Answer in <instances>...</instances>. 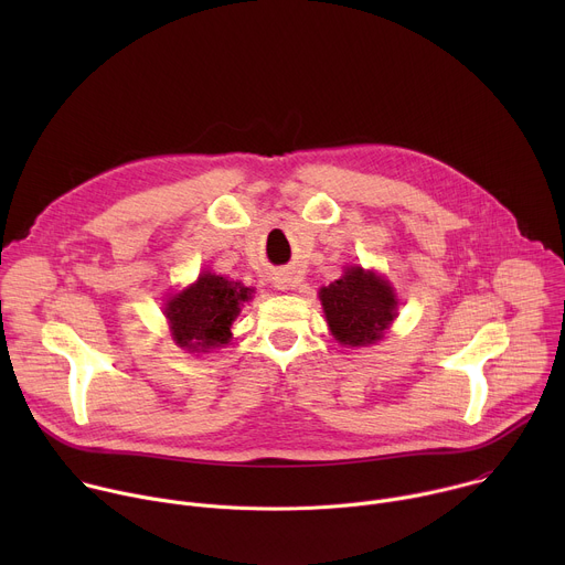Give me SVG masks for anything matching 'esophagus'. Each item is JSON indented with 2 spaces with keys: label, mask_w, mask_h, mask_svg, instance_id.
Here are the masks:
<instances>
[{
  "label": "esophagus",
  "mask_w": 565,
  "mask_h": 565,
  "mask_svg": "<svg viewBox=\"0 0 565 565\" xmlns=\"http://www.w3.org/2000/svg\"><path fill=\"white\" fill-rule=\"evenodd\" d=\"M275 286H277L279 290H288V288H290V279L281 275V277H277V279H275Z\"/></svg>",
  "instance_id": "1"
}]
</instances>
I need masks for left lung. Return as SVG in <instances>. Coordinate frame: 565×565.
<instances>
[{
  "instance_id": "left-lung-1",
  "label": "left lung",
  "mask_w": 565,
  "mask_h": 565,
  "mask_svg": "<svg viewBox=\"0 0 565 565\" xmlns=\"http://www.w3.org/2000/svg\"><path fill=\"white\" fill-rule=\"evenodd\" d=\"M331 333L349 347H366L382 338L395 317V295L375 273L349 268L338 281L319 290Z\"/></svg>"
}]
</instances>
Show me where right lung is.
Listing matches in <instances>:
<instances>
[{
  "mask_svg": "<svg viewBox=\"0 0 565 565\" xmlns=\"http://www.w3.org/2000/svg\"><path fill=\"white\" fill-rule=\"evenodd\" d=\"M250 288L225 277L203 273L196 284L168 301V319L177 344L188 351H205L227 344L230 327L241 303L250 299Z\"/></svg>",
  "mask_w": 565,
  "mask_h": 565,
  "instance_id": "1",
  "label": "right lung"
}]
</instances>
